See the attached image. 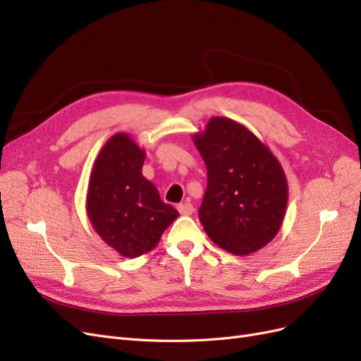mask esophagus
Wrapping results in <instances>:
<instances>
[{"label": "esophagus", "instance_id": "1", "mask_svg": "<svg viewBox=\"0 0 361 361\" xmlns=\"http://www.w3.org/2000/svg\"><path fill=\"white\" fill-rule=\"evenodd\" d=\"M178 211H179V214H182V215H191L192 211H194V207H192L191 203L185 202V203L178 204Z\"/></svg>", "mask_w": 361, "mask_h": 361}]
</instances>
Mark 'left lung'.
Instances as JSON below:
<instances>
[{
  "instance_id": "obj_1",
  "label": "left lung",
  "mask_w": 361,
  "mask_h": 361,
  "mask_svg": "<svg viewBox=\"0 0 361 361\" xmlns=\"http://www.w3.org/2000/svg\"><path fill=\"white\" fill-rule=\"evenodd\" d=\"M192 141L207 170L199 209L204 232L228 253H255L277 235L286 214L288 180L280 162L227 117H212Z\"/></svg>"
}]
</instances>
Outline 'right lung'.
Wrapping results in <instances>:
<instances>
[{"instance_id": "right-lung-1", "label": "right lung", "mask_w": 361, "mask_h": 361, "mask_svg": "<svg viewBox=\"0 0 361 361\" xmlns=\"http://www.w3.org/2000/svg\"><path fill=\"white\" fill-rule=\"evenodd\" d=\"M145 158V150L128 134L113 135L94 161L87 191L93 228L123 257L134 259L155 248L179 215L143 176Z\"/></svg>"}]
</instances>
